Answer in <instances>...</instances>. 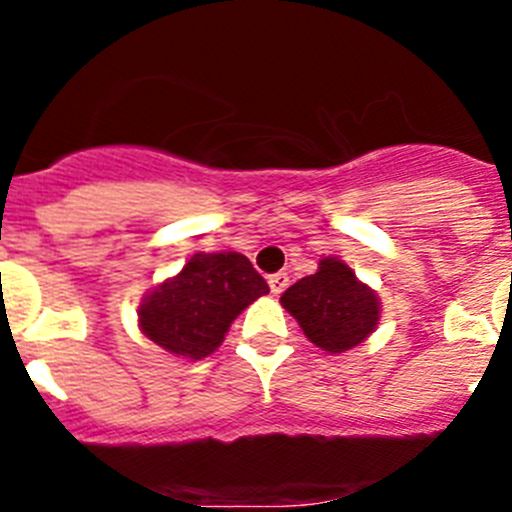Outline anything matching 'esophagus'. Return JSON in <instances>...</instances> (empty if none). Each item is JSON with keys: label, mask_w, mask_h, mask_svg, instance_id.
<instances>
[{"label": "esophagus", "mask_w": 512, "mask_h": 512, "mask_svg": "<svg viewBox=\"0 0 512 512\" xmlns=\"http://www.w3.org/2000/svg\"><path fill=\"white\" fill-rule=\"evenodd\" d=\"M287 287H289V277H287V274H284V271H277V274H271V277H269L271 295H282V292Z\"/></svg>", "instance_id": "obj_1"}]
</instances>
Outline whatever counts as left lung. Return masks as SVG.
I'll use <instances>...</instances> for the list:
<instances>
[{"instance_id": "obj_1", "label": "left lung", "mask_w": 512, "mask_h": 512, "mask_svg": "<svg viewBox=\"0 0 512 512\" xmlns=\"http://www.w3.org/2000/svg\"><path fill=\"white\" fill-rule=\"evenodd\" d=\"M282 305L297 318L305 336L330 354L364 341L379 320V302L369 287L338 259H323L318 271L282 295Z\"/></svg>"}]
</instances>
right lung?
<instances>
[{
    "label": "right lung",
    "mask_w": 512,
    "mask_h": 512,
    "mask_svg": "<svg viewBox=\"0 0 512 512\" xmlns=\"http://www.w3.org/2000/svg\"><path fill=\"white\" fill-rule=\"evenodd\" d=\"M269 284L241 253H194L182 274L140 305V328L161 348L187 359L212 354L230 323Z\"/></svg>",
    "instance_id": "add662e5"
}]
</instances>
